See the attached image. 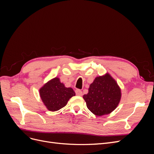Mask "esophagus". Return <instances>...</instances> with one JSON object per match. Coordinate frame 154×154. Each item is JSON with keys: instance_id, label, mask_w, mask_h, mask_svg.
<instances>
[{"instance_id": "34e87169", "label": "esophagus", "mask_w": 154, "mask_h": 154, "mask_svg": "<svg viewBox=\"0 0 154 154\" xmlns=\"http://www.w3.org/2000/svg\"><path fill=\"white\" fill-rule=\"evenodd\" d=\"M75 92L77 96H82V91L80 89H76L75 91Z\"/></svg>"}]
</instances>
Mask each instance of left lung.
Returning a JSON list of instances; mask_svg holds the SVG:
<instances>
[{
	"instance_id": "obj_1",
	"label": "left lung",
	"mask_w": 154,
	"mask_h": 154,
	"mask_svg": "<svg viewBox=\"0 0 154 154\" xmlns=\"http://www.w3.org/2000/svg\"><path fill=\"white\" fill-rule=\"evenodd\" d=\"M88 109L101 116L109 114L118 105L121 90L117 83L109 74L95 78L87 94L83 95Z\"/></svg>"
}]
</instances>
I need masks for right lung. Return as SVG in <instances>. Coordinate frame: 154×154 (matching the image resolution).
Listing matches in <instances>:
<instances>
[{"label":"right lung","mask_w":154,"mask_h":154,"mask_svg":"<svg viewBox=\"0 0 154 154\" xmlns=\"http://www.w3.org/2000/svg\"><path fill=\"white\" fill-rule=\"evenodd\" d=\"M40 95L44 105L50 111H57L67 105L75 92L72 88H67L59 78H55L40 89Z\"/></svg>","instance_id":"1"}]
</instances>
